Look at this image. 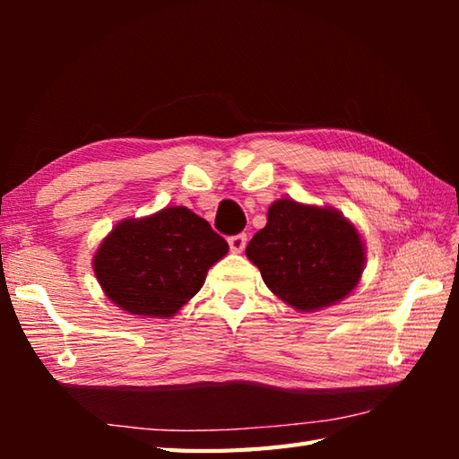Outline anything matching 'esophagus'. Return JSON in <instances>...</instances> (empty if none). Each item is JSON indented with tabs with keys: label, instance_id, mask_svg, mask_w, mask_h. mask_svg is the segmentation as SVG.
<instances>
[{
	"label": "esophagus",
	"instance_id": "esophagus-1",
	"mask_svg": "<svg viewBox=\"0 0 459 459\" xmlns=\"http://www.w3.org/2000/svg\"><path fill=\"white\" fill-rule=\"evenodd\" d=\"M229 247L232 252H242L247 247V235H235V237H229Z\"/></svg>",
	"mask_w": 459,
	"mask_h": 459
}]
</instances>
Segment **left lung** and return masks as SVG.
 <instances>
[{"instance_id":"left-lung-1","label":"left lung","mask_w":459,"mask_h":459,"mask_svg":"<svg viewBox=\"0 0 459 459\" xmlns=\"http://www.w3.org/2000/svg\"><path fill=\"white\" fill-rule=\"evenodd\" d=\"M264 284L288 306L316 311L351 294L363 274L357 229L333 209L280 199L247 247Z\"/></svg>"}]
</instances>
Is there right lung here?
<instances>
[{"label":"right lung","instance_id":"add662e5","mask_svg":"<svg viewBox=\"0 0 459 459\" xmlns=\"http://www.w3.org/2000/svg\"><path fill=\"white\" fill-rule=\"evenodd\" d=\"M227 252V240L199 214L168 207L116 224L96 252L94 274L104 294L128 314L171 317Z\"/></svg>","mask_w":459,"mask_h":459}]
</instances>
